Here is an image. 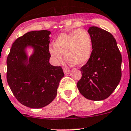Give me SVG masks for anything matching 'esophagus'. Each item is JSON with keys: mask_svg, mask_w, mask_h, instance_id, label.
<instances>
[{"mask_svg": "<svg viewBox=\"0 0 131 131\" xmlns=\"http://www.w3.org/2000/svg\"><path fill=\"white\" fill-rule=\"evenodd\" d=\"M63 72H64V73L65 75H67V74H69L70 72V71L68 69H66V68H63Z\"/></svg>", "mask_w": 131, "mask_h": 131, "instance_id": "obj_1", "label": "esophagus"}]
</instances>
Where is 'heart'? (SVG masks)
Instances as JSON below:
<instances>
[{
	"label": "heart",
	"instance_id": "1",
	"mask_svg": "<svg viewBox=\"0 0 131 131\" xmlns=\"http://www.w3.org/2000/svg\"><path fill=\"white\" fill-rule=\"evenodd\" d=\"M49 53L55 63L63 59V54L68 63L80 65L88 61L92 50L90 34L84 29H77L68 34H61L58 37L54 46L50 47Z\"/></svg>",
	"mask_w": 131,
	"mask_h": 131
}]
</instances>
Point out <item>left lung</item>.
Returning <instances> with one entry per match:
<instances>
[{"mask_svg":"<svg viewBox=\"0 0 131 131\" xmlns=\"http://www.w3.org/2000/svg\"><path fill=\"white\" fill-rule=\"evenodd\" d=\"M88 31L92 38V53L80 69L82 78L77 86L85 98L101 101L109 97L121 81L122 55L110 33L96 26Z\"/></svg>","mask_w":131,"mask_h":131,"instance_id":"8db88e82","label":"left lung"}]
</instances>
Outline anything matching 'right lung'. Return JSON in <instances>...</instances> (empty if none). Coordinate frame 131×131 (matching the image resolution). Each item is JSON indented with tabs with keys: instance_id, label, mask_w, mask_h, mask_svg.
<instances>
[{
	"instance_id": "add662e5",
	"label": "right lung",
	"mask_w": 131,
	"mask_h": 131,
	"mask_svg": "<svg viewBox=\"0 0 131 131\" xmlns=\"http://www.w3.org/2000/svg\"><path fill=\"white\" fill-rule=\"evenodd\" d=\"M48 30L27 32L14 41L7 58V80L18 101L31 108H40L51 103L57 95L61 79V67L50 64ZM28 47L33 49L28 57Z\"/></svg>"
}]
</instances>
